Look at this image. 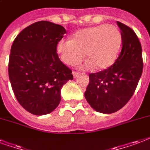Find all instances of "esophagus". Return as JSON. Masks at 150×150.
<instances>
[{"label": "esophagus", "mask_w": 150, "mask_h": 150, "mask_svg": "<svg viewBox=\"0 0 150 150\" xmlns=\"http://www.w3.org/2000/svg\"><path fill=\"white\" fill-rule=\"evenodd\" d=\"M73 75H74V78H76V77H77V76H79L80 74L78 73V72H76V71H73Z\"/></svg>", "instance_id": "obj_1"}]
</instances>
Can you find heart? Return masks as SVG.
I'll return each mask as SVG.
<instances>
[{
    "instance_id": "1",
    "label": "heart",
    "mask_w": 150,
    "mask_h": 150,
    "mask_svg": "<svg viewBox=\"0 0 150 150\" xmlns=\"http://www.w3.org/2000/svg\"><path fill=\"white\" fill-rule=\"evenodd\" d=\"M122 38L119 29L113 25L90 27L76 31L72 39H62L56 50L63 62L73 66L84 57L83 69H105L113 65L119 55Z\"/></svg>"
}]
</instances>
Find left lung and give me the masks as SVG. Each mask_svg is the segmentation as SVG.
<instances>
[{"instance_id": "left-lung-1", "label": "left lung", "mask_w": 150, "mask_h": 150, "mask_svg": "<svg viewBox=\"0 0 150 150\" xmlns=\"http://www.w3.org/2000/svg\"><path fill=\"white\" fill-rule=\"evenodd\" d=\"M121 30L122 50L112 66L89 74L84 96L92 108L104 114L119 111L130 100L143 69L142 46L128 26L117 21Z\"/></svg>"}]
</instances>
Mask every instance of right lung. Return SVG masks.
<instances>
[{
    "instance_id": "add662e5",
    "label": "right lung",
    "mask_w": 150,
    "mask_h": 150,
    "mask_svg": "<svg viewBox=\"0 0 150 150\" xmlns=\"http://www.w3.org/2000/svg\"><path fill=\"white\" fill-rule=\"evenodd\" d=\"M66 31L62 26L39 21L24 28L11 47L8 76L18 102L26 111L43 115L61 101V89L72 70L58 58L56 47Z\"/></svg>"
}]
</instances>
